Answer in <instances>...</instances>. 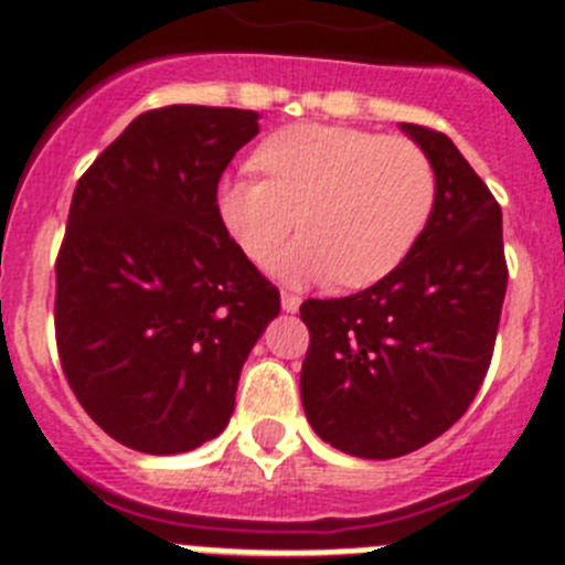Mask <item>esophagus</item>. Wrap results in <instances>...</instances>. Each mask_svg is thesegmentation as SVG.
<instances>
[{
    "label": "esophagus",
    "instance_id": "obj_1",
    "mask_svg": "<svg viewBox=\"0 0 565 565\" xmlns=\"http://www.w3.org/2000/svg\"><path fill=\"white\" fill-rule=\"evenodd\" d=\"M282 311H288V313H297L299 311V306H302V299L297 297V294H288V291H282Z\"/></svg>",
    "mask_w": 565,
    "mask_h": 565
}]
</instances>
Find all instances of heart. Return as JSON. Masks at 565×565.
I'll return each instance as SVG.
<instances>
[{
    "label": "heart",
    "instance_id": "obj_1",
    "mask_svg": "<svg viewBox=\"0 0 565 565\" xmlns=\"http://www.w3.org/2000/svg\"><path fill=\"white\" fill-rule=\"evenodd\" d=\"M257 163L266 178H223L217 212L257 266L299 221L306 234L274 263L288 282L373 286L407 259L436 206V172L424 149L367 129L297 124L263 141Z\"/></svg>",
    "mask_w": 565,
    "mask_h": 565
}]
</instances>
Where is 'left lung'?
<instances>
[{
	"label": "left lung",
	"instance_id": "1",
	"mask_svg": "<svg viewBox=\"0 0 565 565\" xmlns=\"http://www.w3.org/2000/svg\"><path fill=\"white\" fill-rule=\"evenodd\" d=\"M436 172L430 223L402 266L339 299H306L299 393L313 433L356 458H398L476 398L507 297L501 206L444 132L402 124Z\"/></svg>",
	"mask_w": 565,
	"mask_h": 565
}]
</instances>
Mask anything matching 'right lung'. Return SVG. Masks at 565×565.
Returning <instances> with one entry per match:
<instances>
[{"instance_id":"right-lung-1","label":"right lung","mask_w":565,"mask_h":565,"mask_svg":"<svg viewBox=\"0 0 565 565\" xmlns=\"http://www.w3.org/2000/svg\"><path fill=\"white\" fill-rule=\"evenodd\" d=\"M234 107L149 109L82 174L56 259L64 376L107 436L149 456L212 441L279 291L228 237L217 183L259 132Z\"/></svg>"}]
</instances>
